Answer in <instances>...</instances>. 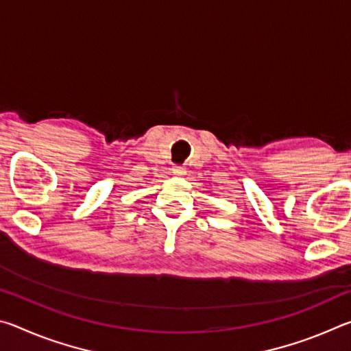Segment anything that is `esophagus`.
<instances>
[{
    "label": "esophagus",
    "instance_id": "1",
    "mask_svg": "<svg viewBox=\"0 0 351 351\" xmlns=\"http://www.w3.org/2000/svg\"><path fill=\"white\" fill-rule=\"evenodd\" d=\"M184 173H186V170H184V167H181V165H175V167H173V175L182 176Z\"/></svg>",
    "mask_w": 351,
    "mask_h": 351
}]
</instances>
